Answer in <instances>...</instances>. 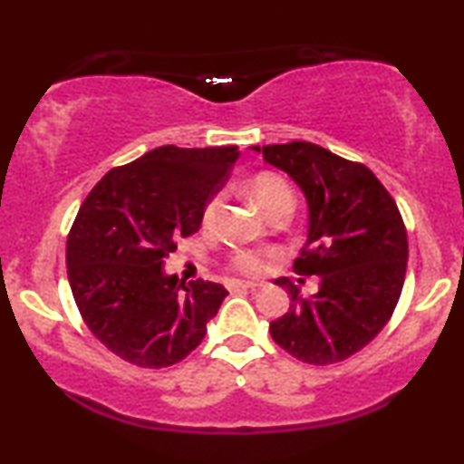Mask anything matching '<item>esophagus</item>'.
I'll list each match as a JSON object with an SVG mask.
<instances>
[{"mask_svg": "<svg viewBox=\"0 0 464 464\" xmlns=\"http://www.w3.org/2000/svg\"><path fill=\"white\" fill-rule=\"evenodd\" d=\"M259 285L262 284H255V281H231V284H228L231 290H257Z\"/></svg>", "mask_w": 464, "mask_h": 464, "instance_id": "obj_1", "label": "esophagus"}]
</instances>
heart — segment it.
Listing matches in <instances>:
<instances>
[{
	"label": "heart",
	"mask_w": 464,
	"mask_h": 464,
	"mask_svg": "<svg viewBox=\"0 0 464 464\" xmlns=\"http://www.w3.org/2000/svg\"><path fill=\"white\" fill-rule=\"evenodd\" d=\"M248 194L253 196V200L257 202L259 209L264 214L273 211L276 205H284V202H295V196H292L290 185L285 183L284 179L276 177V174L270 172H262L257 177H253L248 180ZM222 205V196L218 194L205 205L202 209V227H214L218 211H220ZM270 262V253L268 250H237L233 253L231 257V268L237 270V273L244 275H259L262 270L268 266Z\"/></svg>",
	"instance_id": "heart-1"
}]
</instances>
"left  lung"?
I'll list each match as a JSON object with an SVG mask.
<instances>
[{
    "mask_svg": "<svg viewBox=\"0 0 464 464\" xmlns=\"http://www.w3.org/2000/svg\"><path fill=\"white\" fill-rule=\"evenodd\" d=\"M284 169L307 200V242L295 273L321 276L301 296L281 276L290 307L270 323L281 349L307 364H334L358 353L384 329L401 296L408 236L395 200L366 165L310 141L250 146Z\"/></svg>",
    "mask_w": 464,
    "mask_h": 464,
    "instance_id": "1",
    "label": "left lung"
}]
</instances>
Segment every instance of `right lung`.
Wrapping results in <instances>:
<instances>
[{"mask_svg": "<svg viewBox=\"0 0 464 464\" xmlns=\"http://www.w3.org/2000/svg\"><path fill=\"white\" fill-rule=\"evenodd\" d=\"M237 146H161L113 168L80 207L67 237V276L82 321L106 349L143 369L194 351L228 292L163 270L177 239L200 228Z\"/></svg>", "mask_w": 464, "mask_h": 464, "instance_id": "right-lung-1", "label": "right lung"}]
</instances>
